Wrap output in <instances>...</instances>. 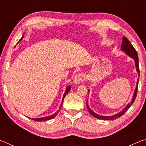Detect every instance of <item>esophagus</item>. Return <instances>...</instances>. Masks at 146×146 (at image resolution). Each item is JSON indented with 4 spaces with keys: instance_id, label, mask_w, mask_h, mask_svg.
Listing matches in <instances>:
<instances>
[{
    "instance_id": "34e87169",
    "label": "esophagus",
    "mask_w": 146,
    "mask_h": 146,
    "mask_svg": "<svg viewBox=\"0 0 146 146\" xmlns=\"http://www.w3.org/2000/svg\"><path fill=\"white\" fill-rule=\"evenodd\" d=\"M86 76L85 74L79 73L78 75H76L75 76V78H74V83H75V84H78L86 80Z\"/></svg>"
}]
</instances>
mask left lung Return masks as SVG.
Wrapping results in <instances>:
<instances>
[{"label":"left lung","instance_id":"left-lung-1","mask_svg":"<svg viewBox=\"0 0 146 146\" xmlns=\"http://www.w3.org/2000/svg\"><path fill=\"white\" fill-rule=\"evenodd\" d=\"M121 48H122V50L123 51L127 54V55H129L131 57L133 58L135 60V66L136 68H137V71L138 72V78L137 80V86H136V89L135 91L134 92V94H133V97L132 98L131 102L129 104L125 106V108L124 109H123L122 111H120V113H117L115 115L111 116V117H108V116H102V115H99L95 113L94 111H93L92 110H91V108L89 107V106L88 104V100H87V108L88 110L90 112V114L91 115H93L94 117L98 118V119H101V120H114L116 119V118H118L120 117L123 113H125L127 111V110L129 109L131 106L132 105V104L134 102V101L136 98V97H137V91H138V81H139V76H140V70H139V66H138V54L136 49L134 48V47L132 46V44L129 42V41L127 40V38H125V36H123L122 37V46H121Z\"/></svg>","mask_w":146,"mask_h":146}]
</instances>
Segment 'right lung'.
I'll list each match as a JSON object with an SVG mask.
<instances>
[{
	"label": "right lung",
	"instance_id": "add662e5",
	"mask_svg": "<svg viewBox=\"0 0 146 146\" xmlns=\"http://www.w3.org/2000/svg\"><path fill=\"white\" fill-rule=\"evenodd\" d=\"M23 38H24V36H22V38H21V39H20V40H19V42H20V41H21V40H23ZM70 89H71V87H70V86H69V87H68V88H67V89H66V90L65 93H64V95H63V98H62V103H61V105H60V108H59V110L57 112L55 113H54V114L51 115H50V116H48V117H42V118H31V119H32V120H33L37 121V122H42V121L49 120L51 119V118H53L55 117V116L58 114V113L59 112V111H60V108H61V106H62V102H63L64 98H65L66 95H67V93L69 92V91H70ZM30 118V119H31V118Z\"/></svg>",
	"mask_w": 146,
	"mask_h": 146
}]
</instances>
